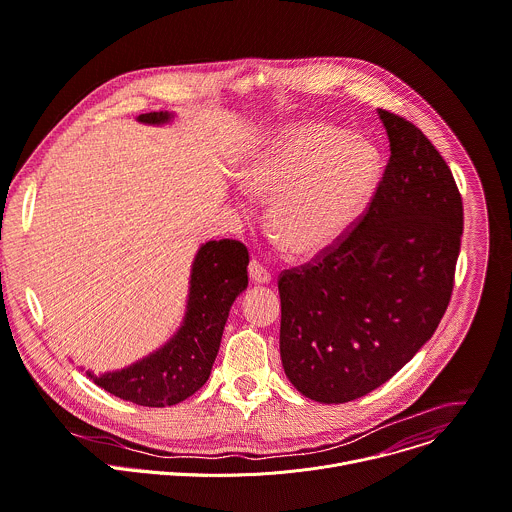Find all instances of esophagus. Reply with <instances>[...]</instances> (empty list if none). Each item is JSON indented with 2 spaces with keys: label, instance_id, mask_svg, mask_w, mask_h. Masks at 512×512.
Here are the masks:
<instances>
[{
  "label": "esophagus",
  "instance_id": "obj_1",
  "mask_svg": "<svg viewBox=\"0 0 512 512\" xmlns=\"http://www.w3.org/2000/svg\"><path fill=\"white\" fill-rule=\"evenodd\" d=\"M249 277H251V282L257 286H265L271 282V273L259 261L249 263Z\"/></svg>",
  "mask_w": 512,
  "mask_h": 512
}]
</instances>
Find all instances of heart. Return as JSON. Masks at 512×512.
<instances>
[{
  "label": "heart",
  "instance_id": "1",
  "mask_svg": "<svg viewBox=\"0 0 512 512\" xmlns=\"http://www.w3.org/2000/svg\"><path fill=\"white\" fill-rule=\"evenodd\" d=\"M380 179L382 157L374 143L320 122L286 128L239 169L243 188L267 202L271 239L294 257H312L347 235Z\"/></svg>",
  "mask_w": 512,
  "mask_h": 512
}]
</instances>
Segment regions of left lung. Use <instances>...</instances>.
I'll return each mask as SVG.
<instances>
[{
  "mask_svg": "<svg viewBox=\"0 0 512 512\" xmlns=\"http://www.w3.org/2000/svg\"><path fill=\"white\" fill-rule=\"evenodd\" d=\"M390 161L365 216L280 277V355L294 388L343 404L386 384L437 331L463 232L451 169L429 138L378 110Z\"/></svg>",
  "mask_w": 512,
  "mask_h": 512,
  "instance_id": "1",
  "label": "left lung"
}]
</instances>
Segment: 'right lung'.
Wrapping results in <instances>:
<instances>
[{
	"mask_svg": "<svg viewBox=\"0 0 512 512\" xmlns=\"http://www.w3.org/2000/svg\"><path fill=\"white\" fill-rule=\"evenodd\" d=\"M141 124L165 126L173 112L136 116ZM249 253L239 241H208L192 261L188 302L179 329L153 353L122 369L85 376L122 400L163 408L196 394L210 378L232 302L247 290ZM85 369V367H81Z\"/></svg>",
	"mask_w": 512,
	"mask_h": 512,
	"instance_id": "right-lung-1",
	"label": "right lung"
}]
</instances>
